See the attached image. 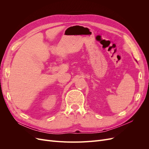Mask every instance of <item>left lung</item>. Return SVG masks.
<instances>
[{
  "label": "left lung",
  "mask_w": 149,
  "mask_h": 149,
  "mask_svg": "<svg viewBox=\"0 0 149 149\" xmlns=\"http://www.w3.org/2000/svg\"><path fill=\"white\" fill-rule=\"evenodd\" d=\"M136 61H137V60H136Z\"/></svg>",
  "instance_id": "8db88e82"
}]
</instances>
